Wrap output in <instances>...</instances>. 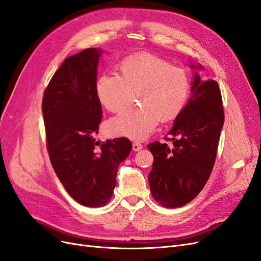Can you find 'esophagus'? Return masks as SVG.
Instances as JSON below:
<instances>
[{
	"label": "esophagus",
	"instance_id": "esophagus-1",
	"mask_svg": "<svg viewBox=\"0 0 261 261\" xmlns=\"http://www.w3.org/2000/svg\"><path fill=\"white\" fill-rule=\"evenodd\" d=\"M143 148V145L141 144L140 142H133L132 143V149L134 150V152H139V150H141Z\"/></svg>",
	"mask_w": 261,
	"mask_h": 261
}]
</instances>
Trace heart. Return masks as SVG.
<instances>
[{"instance_id": "b5f03b06", "label": "heart", "mask_w": 261, "mask_h": 261, "mask_svg": "<svg viewBox=\"0 0 261 261\" xmlns=\"http://www.w3.org/2000/svg\"><path fill=\"white\" fill-rule=\"evenodd\" d=\"M119 69L120 74L107 72L97 80L99 102L107 111L117 113L136 93L141 104L124 109L109 120V134L144 140L155 130L159 119L167 122L181 114L191 90V78L186 69L147 53L125 57Z\"/></svg>"}]
</instances>
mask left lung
Returning <instances> with one entry per match:
<instances>
[{
    "label": "left lung",
    "mask_w": 261,
    "mask_h": 261,
    "mask_svg": "<svg viewBox=\"0 0 261 261\" xmlns=\"http://www.w3.org/2000/svg\"><path fill=\"white\" fill-rule=\"evenodd\" d=\"M191 91L188 104L168 132L170 138L165 137L170 144L156 141L147 145L154 156L148 174L150 193L167 208L188 204L203 190L213 171L224 122L217 81H203L195 73Z\"/></svg>",
    "instance_id": "obj_1"
}]
</instances>
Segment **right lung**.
<instances>
[{
	"label": "right lung",
	"mask_w": 261,
	"mask_h": 261,
	"mask_svg": "<svg viewBox=\"0 0 261 261\" xmlns=\"http://www.w3.org/2000/svg\"><path fill=\"white\" fill-rule=\"evenodd\" d=\"M99 56L98 48H86L67 57L42 99L49 161L67 193L87 207L108 203L118 166L132 148L127 138H93L103 116L96 93Z\"/></svg>",
	"instance_id": "right-lung-1"
}]
</instances>
